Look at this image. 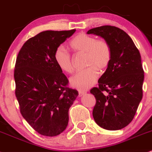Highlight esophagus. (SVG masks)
I'll return each instance as SVG.
<instances>
[{"label": "esophagus", "instance_id": "obj_1", "mask_svg": "<svg viewBox=\"0 0 152 152\" xmlns=\"http://www.w3.org/2000/svg\"><path fill=\"white\" fill-rule=\"evenodd\" d=\"M85 93H86V92H85V91H79V97H82Z\"/></svg>", "mask_w": 152, "mask_h": 152}]
</instances>
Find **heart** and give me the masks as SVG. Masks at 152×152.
<instances>
[{
	"label": "heart",
	"instance_id": "obj_1",
	"mask_svg": "<svg viewBox=\"0 0 152 152\" xmlns=\"http://www.w3.org/2000/svg\"><path fill=\"white\" fill-rule=\"evenodd\" d=\"M69 47L76 53H85V64L89 68L76 73L69 80L71 86L80 90H87L97 81L98 72L104 70L111 61L112 50L107 41L97 40L94 37L80 33L71 40ZM55 60L59 68L66 73L73 72V60L63 48H58L55 53Z\"/></svg>",
	"mask_w": 152,
	"mask_h": 152
}]
</instances>
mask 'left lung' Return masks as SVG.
<instances>
[{
	"label": "left lung",
	"mask_w": 152,
	"mask_h": 152,
	"mask_svg": "<svg viewBox=\"0 0 152 152\" xmlns=\"http://www.w3.org/2000/svg\"><path fill=\"white\" fill-rule=\"evenodd\" d=\"M87 33L104 38L112 50L111 61L98 80L99 87L90 90L96 99L92 115L103 129H121L132 121L143 95L140 51L129 35L117 27H97Z\"/></svg>",
	"instance_id": "left-lung-1"
}]
</instances>
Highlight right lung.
<instances>
[{
  "label": "right lung",
  "mask_w": 152,
  "mask_h": 152,
  "mask_svg": "<svg viewBox=\"0 0 152 152\" xmlns=\"http://www.w3.org/2000/svg\"><path fill=\"white\" fill-rule=\"evenodd\" d=\"M41 32L21 48L14 70L15 96L22 116L41 135L62 133L69 121V109L78 96L67 87L68 80L55 60L58 48L75 32Z\"/></svg>",
  "instance_id": "right-lung-1"
}]
</instances>
